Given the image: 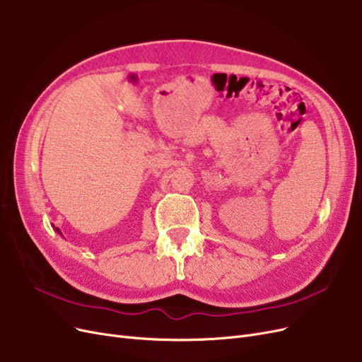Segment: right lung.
Returning <instances> with one entry per match:
<instances>
[{
  "label": "right lung",
  "instance_id": "add662e5",
  "mask_svg": "<svg viewBox=\"0 0 362 362\" xmlns=\"http://www.w3.org/2000/svg\"><path fill=\"white\" fill-rule=\"evenodd\" d=\"M56 230H57V232H59V229H56Z\"/></svg>",
  "mask_w": 362,
  "mask_h": 362
}]
</instances>
